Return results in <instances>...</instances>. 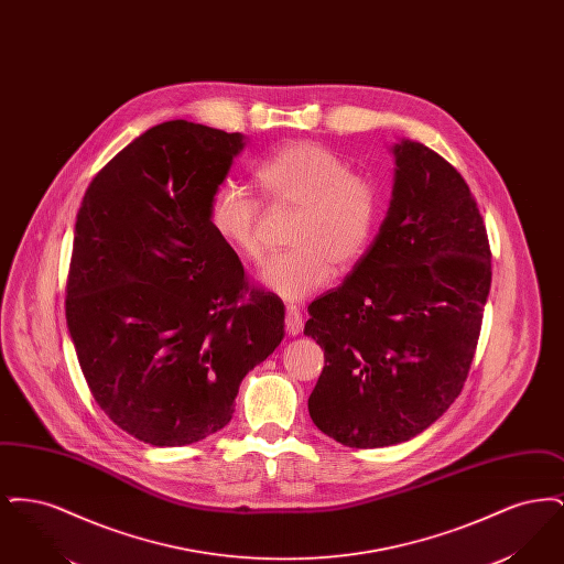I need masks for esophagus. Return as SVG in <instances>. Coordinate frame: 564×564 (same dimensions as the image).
I'll return each mask as SVG.
<instances>
[{"mask_svg":"<svg viewBox=\"0 0 564 564\" xmlns=\"http://www.w3.org/2000/svg\"><path fill=\"white\" fill-rule=\"evenodd\" d=\"M285 327L292 336H297L302 329V313L295 304H288V308H285Z\"/></svg>","mask_w":564,"mask_h":564,"instance_id":"34e87169","label":"esophagus"}]
</instances>
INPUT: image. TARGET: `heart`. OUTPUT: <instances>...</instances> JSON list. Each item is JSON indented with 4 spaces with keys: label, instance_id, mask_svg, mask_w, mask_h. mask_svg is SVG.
<instances>
[{
    "label": "heart",
    "instance_id": "obj_1",
    "mask_svg": "<svg viewBox=\"0 0 564 564\" xmlns=\"http://www.w3.org/2000/svg\"><path fill=\"white\" fill-rule=\"evenodd\" d=\"M256 182L274 205L295 207L288 251L272 256L260 274L262 285L285 300L319 292L332 264L349 270L368 249L380 217L375 184L355 175L349 162L313 141L276 148L256 166ZM217 239L247 262H260V203L237 182L214 189L207 207Z\"/></svg>",
    "mask_w": 564,
    "mask_h": 564
}]
</instances>
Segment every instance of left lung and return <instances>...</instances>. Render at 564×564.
<instances>
[{
  "label": "left lung",
  "mask_w": 564,
  "mask_h": 564,
  "mask_svg": "<svg viewBox=\"0 0 564 564\" xmlns=\"http://www.w3.org/2000/svg\"><path fill=\"white\" fill-rule=\"evenodd\" d=\"M393 189L372 247L308 306L325 366L308 398L319 430L382 448L427 430L465 384L490 292V247L469 186L427 145H391Z\"/></svg>",
  "instance_id": "8db88e82"
}]
</instances>
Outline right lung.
Returning <instances> with one entry per match:
<instances>
[{
  "label": "right lung",
  "instance_id": "right-lung-1",
  "mask_svg": "<svg viewBox=\"0 0 564 564\" xmlns=\"http://www.w3.org/2000/svg\"><path fill=\"white\" fill-rule=\"evenodd\" d=\"M245 134L171 120L139 134L82 198L65 315L109 419L152 446L226 427L249 370L285 336V306L251 290L207 207Z\"/></svg>",
  "mask_w": 564,
  "mask_h": 564
}]
</instances>
